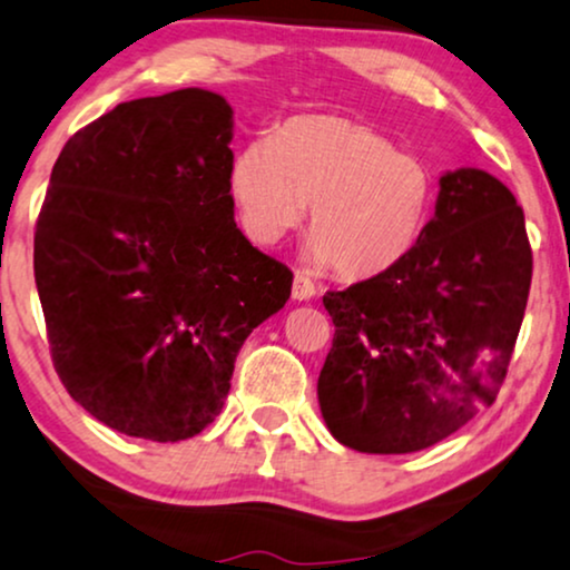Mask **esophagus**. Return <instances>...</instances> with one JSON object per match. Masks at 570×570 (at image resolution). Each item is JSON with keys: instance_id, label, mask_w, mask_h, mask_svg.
I'll return each mask as SVG.
<instances>
[{"instance_id": "1", "label": "esophagus", "mask_w": 570, "mask_h": 570, "mask_svg": "<svg viewBox=\"0 0 570 570\" xmlns=\"http://www.w3.org/2000/svg\"><path fill=\"white\" fill-rule=\"evenodd\" d=\"M292 297L297 302H307V299L315 297V284L305 276V273H297V276H294Z\"/></svg>"}]
</instances>
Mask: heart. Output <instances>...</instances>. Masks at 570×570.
Masks as SVG:
<instances>
[{"label": "heart", "mask_w": 570, "mask_h": 570, "mask_svg": "<svg viewBox=\"0 0 570 570\" xmlns=\"http://www.w3.org/2000/svg\"><path fill=\"white\" fill-rule=\"evenodd\" d=\"M247 234L276 244L305 220L309 261L342 278H371L405 261L426 232L436 178L384 134L336 115L292 118L247 144L232 165Z\"/></svg>", "instance_id": "1"}]
</instances>
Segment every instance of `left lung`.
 <instances>
[{"instance_id": "obj_1", "label": "left lung", "mask_w": 570, "mask_h": 570, "mask_svg": "<svg viewBox=\"0 0 570 570\" xmlns=\"http://www.w3.org/2000/svg\"><path fill=\"white\" fill-rule=\"evenodd\" d=\"M531 265L513 191L487 170H446L434 218L405 261L323 297L336 331L318 402L336 442L405 455L492 405L521 331Z\"/></svg>"}]
</instances>
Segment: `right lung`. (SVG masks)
Listing matches in <instances>:
<instances>
[{"mask_svg":"<svg viewBox=\"0 0 570 570\" xmlns=\"http://www.w3.org/2000/svg\"><path fill=\"white\" fill-rule=\"evenodd\" d=\"M234 110L178 89L118 105L57 157L33 276L68 394L105 426L181 442L220 413L244 338L292 271L236 228Z\"/></svg>","mask_w":570,"mask_h":570,"instance_id":"obj_1","label":"right lung"}]
</instances>
